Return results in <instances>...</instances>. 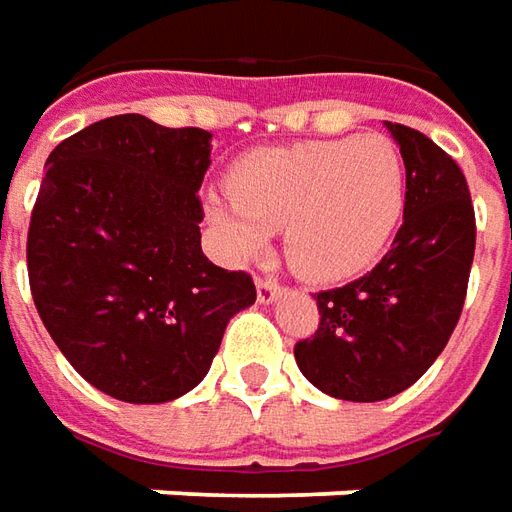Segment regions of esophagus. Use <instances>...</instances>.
<instances>
[{
	"mask_svg": "<svg viewBox=\"0 0 512 512\" xmlns=\"http://www.w3.org/2000/svg\"><path fill=\"white\" fill-rule=\"evenodd\" d=\"M278 292H281V284H278L276 278H259V281H256V295H259V301L262 303L276 301Z\"/></svg>",
	"mask_w": 512,
	"mask_h": 512,
	"instance_id": "esophagus-1",
	"label": "esophagus"
}]
</instances>
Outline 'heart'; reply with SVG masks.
<instances>
[{
  "mask_svg": "<svg viewBox=\"0 0 512 512\" xmlns=\"http://www.w3.org/2000/svg\"><path fill=\"white\" fill-rule=\"evenodd\" d=\"M211 200V222L239 259L287 225V259L309 281H343L379 259L396 234L407 178L387 136L270 147L245 155Z\"/></svg>",
  "mask_w": 512,
  "mask_h": 512,
  "instance_id": "obj_1",
  "label": "heart"
}]
</instances>
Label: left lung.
<instances>
[{
  "instance_id": "obj_1",
  "label": "left lung",
  "mask_w": 512,
  "mask_h": 512,
  "mask_svg": "<svg viewBox=\"0 0 512 512\" xmlns=\"http://www.w3.org/2000/svg\"><path fill=\"white\" fill-rule=\"evenodd\" d=\"M387 128L407 169L404 222L370 273L315 292L320 323L295 343L303 376L343 401H382L424 376L460 320L477 245L457 161L421 130Z\"/></svg>"
}]
</instances>
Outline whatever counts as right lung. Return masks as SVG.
<instances>
[{
	"instance_id": "add662e5",
	"label": "right lung",
	"mask_w": 512,
	"mask_h": 512,
	"mask_svg": "<svg viewBox=\"0 0 512 512\" xmlns=\"http://www.w3.org/2000/svg\"><path fill=\"white\" fill-rule=\"evenodd\" d=\"M211 133L142 114L100 119L47 158L27 231L35 309L72 368L128 404H164L209 373L245 270L200 248Z\"/></svg>"
}]
</instances>
